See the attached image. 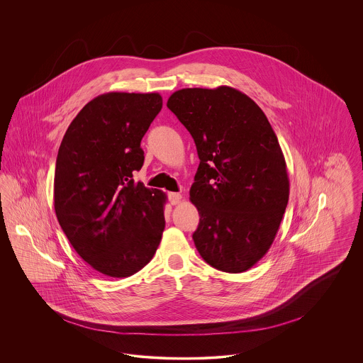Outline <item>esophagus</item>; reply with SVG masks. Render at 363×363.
<instances>
[{"instance_id":"34e87169","label":"esophagus","mask_w":363,"mask_h":363,"mask_svg":"<svg viewBox=\"0 0 363 363\" xmlns=\"http://www.w3.org/2000/svg\"><path fill=\"white\" fill-rule=\"evenodd\" d=\"M169 200H170V203H172L173 206H177V204L181 203L182 194H181V193H169Z\"/></svg>"}]
</instances>
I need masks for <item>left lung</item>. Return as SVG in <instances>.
<instances>
[{"label": "left lung", "instance_id": "obj_1", "mask_svg": "<svg viewBox=\"0 0 363 363\" xmlns=\"http://www.w3.org/2000/svg\"><path fill=\"white\" fill-rule=\"evenodd\" d=\"M167 107L200 159L189 191L200 215L194 245L211 267L245 272L269 250L289 203L277 135L257 104L233 86L178 89Z\"/></svg>", "mask_w": 363, "mask_h": 363}]
</instances>
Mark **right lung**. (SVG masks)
<instances>
[{"mask_svg":"<svg viewBox=\"0 0 363 363\" xmlns=\"http://www.w3.org/2000/svg\"><path fill=\"white\" fill-rule=\"evenodd\" d=\"M162 104L157 92L102 94L70 122L58 150V223L77 255L106 277H132L162 240L167 196L133 179L144 163L141 138Z\"/></svg>","mask_w":363,"mask_h":363,"instance_id":"add662e5","label":"right lung"}]
</instances>
